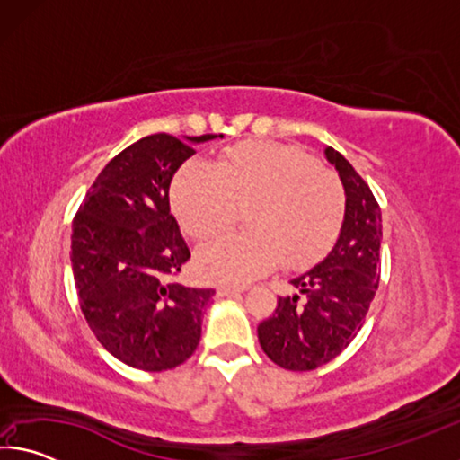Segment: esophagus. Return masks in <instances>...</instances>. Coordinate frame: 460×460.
I'll list each match as a JSON object with an SVG mask.
<instances>
[{"instance_id": "34e87169", "label": "esophagus", "mask_w": 460, "mask_h": 460, "mask_svg": "<svg viewBox=\"0 0 460 460\" xmlns=\"http://www.w3.org/2000/svg\"><path fill=\"white\" fill-rule=\"evenodd\" d=\"M245 290H247V286H219V288H217V294H219V296H233V294H241Z\"/></svg>"}]
</instances>
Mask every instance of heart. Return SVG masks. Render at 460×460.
<instances>
[{"instance_id": "1", "label": "heart", "mask_w": 460, "mask_h": 460, "mask_svg": "<svg viewBox=\"0 0 460 460\" xmlns=\"http://www.w3.org/2000/svg\"><path fill=\"white\" fill-rule=\"evenodd\" d=\"M172 211L186 235L207 241L227 231L247 208L249 231L205 245L197 255L202 278L243 284L279 261L306 268L323 260L342 231L347 192L332 170L302 147L241 142L211 166L190 160L170 184Z\"/></svg>"}]
</instances>
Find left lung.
Masks as SVG:
<instances>
[{
	"label": "left lung",
	"mask_w": 460,
	"mask_h": 460,
	"mask_svg": "<svg viewBox=\"0 0 460 460\" xmlns=\"http://www.w3.org/2000/svg\"><path fill=\"white\" fill-rule=\"evenodd\" d=\"M324 155L345 186V225L331 253L290 279L300 294L279 296L274 314L258 326L263 353L290 371L316 369L345 351L361 331L379 284L377 200L345 155L332 147Z\"/></svg>",
	"instance_id": "obj_1"
}]
</instances>
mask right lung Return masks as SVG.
Returning a JSON list of instances; mask_svg holds the SVG:
<instances>
[{
    "mask_svg": "<svg viewBox=\"0 0 460 460\" xmlns=\"http://www.w3.org/2000/svg\"><path fill=\"white\" fill-rule=\"evenodd\" d=\"M215 137L137 139L101 170L75 215L71 261L81 310L101 345L129 367L174 369L200 341L202 310L215 290L174 282L190 252L168 190L192 144Z\"/></svg>",
    "mask_w": 460,
    "mask_h": 460,
    "instance_id": "obj_1",
    "label": "right lung"
}]
</instances>
